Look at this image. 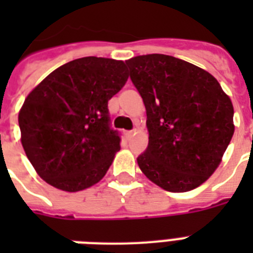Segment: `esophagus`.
I'll return each instance as SVG.
<instances>
[{
    "mask_svg": "<svg viewBox=\"0 0 253 253\" xmlns=\"http://www.w3.org/2000/svg\"><path fill=\"white\" fill-rule=\"evenodd\" d=\"M134 132H135V130H130V131H126V132H125V135H126V139H127V140H128V139L132 138V135H134Z\"/></svg>",
    "mask_w": 253,
    "mask_h": 253,
    "instance_id": "obj_1",
    "label": "esophagus"
}]
</instances>
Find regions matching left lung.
<instances>
[{"mask_svg": "<svg viewBox=\"0 0 253 253\" xmlns=\"http://www.w3.org/2000/svg\"><path fill=\"white\" fill-rule=\"evenodd\" d=\"M147 111L148 147L139 168L168 192L200 186L219 166L234 135V107L215 77L177 57L126 61Z\"/></svg>", "mask_w": 253, "mask_h": 253, "instance_id": "8db88e82", "label": "left lung"}]
</instances>
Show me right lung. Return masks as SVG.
<instances>
[{
  "instance_id": "right-lung-1",
  "label": "right lung",
  "mask_w": 253,
  "mask_h": 253,
  "mask_svg": "<svg viewBox=\"0 0 253 253\" xmlns=\"http://www.w3.org/2000/svg\"><path fill=\"white\" fill-rule=\"evenodd\" d=\"M123 61L87 56L61 65L34 89L18 122L38 174L65 192L97 184L121 150L107 102L126 84Z\"/></svg>"
}]
</instances>
